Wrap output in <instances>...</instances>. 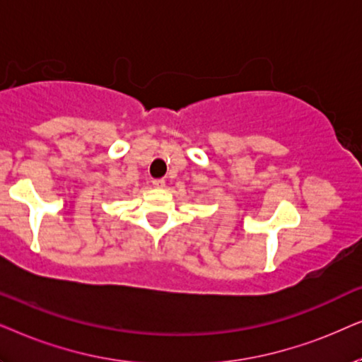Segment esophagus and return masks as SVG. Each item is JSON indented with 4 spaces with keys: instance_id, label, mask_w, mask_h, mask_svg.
Masks as SVG:
<instances>
[{
    "instance_id": "esophagus-1",
    "label": "esophagus",
    "mask_w": 362,
    "mask_h": 362,
    "mask_svg": "<svg viewBox=\"0 0 362 362\" xmlns=\"http://www.w3.org/2000/svg\"><path fill=\"white\" fill-rule=\"evenodd\" d=\"M152 185L156 187V189H163V187H165V180H163V178H156V180H152Z\"/></svg>"
}]
</instances>
